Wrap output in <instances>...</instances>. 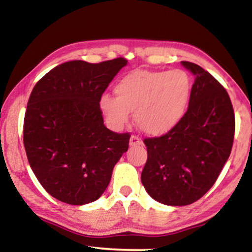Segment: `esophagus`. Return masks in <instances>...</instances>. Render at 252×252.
<instances>
[{
	"mask_svg": "<svg viewBox=\"0 0 252 252\" xmlns=\"http://www.w3.org/2000/svg\"><path fill=\"white\" fill-rule=\"evenodd\" d=\"M129 144L132 147L141 146V144H142V140H141V137H139L137 135H132L129 139Z\"/></svg>",
	"mask_w": 252,
	"mask_h": 252,
	"instance_id": "obj_1",
	"label": "esophagus"
}]
</instances>
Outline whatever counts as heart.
I'll return each mask as SVG.
<instances>
[{"mask_svg":"<svg viewBox=\"0 0 252 252\" xmlns=\"http://www.w3.org/2000/svg\"><path fill=\"white\" fill-rule=\"evenodd\" d=\"M192 79L187 71L137 70L117 82V97L104 94L99 109L108 123L122 128L134 112V120L142 132L164 135L179 125L188 110Z\"/></svg>","mask_w":252,"mask_h":252,"instance_id":"heart-1","label":"heart"}]
</instances>
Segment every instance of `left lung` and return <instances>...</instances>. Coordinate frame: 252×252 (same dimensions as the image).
<instances>
[{
  "mask_svg": "<svg viewBox=\"0 0 252 252\" xmlns=\"http://www.w3.org/2000/svg\"><path fill=\"white\" fill-rule=\"evenodd\" d=\"M195 75L188 110L179 125L164 135L147 137L148 159L141 181L157 202L191 204L215 185L228 159L235 116L228 93L208 71L181 62Z\"/></svg>",
  "mask_w": 252,
  "mask_h": 252,
  "instance_id": "8db88e82",
  "label": "left lung"
}]
</instances>
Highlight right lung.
I'll list each match as a JSON object with an SVG mask.
<instances>
[{"mask_svg": "<svg viewBox=\"0 0 252 252\" xmlns=\"http://www.w3.org/2000/svg\"><path fill=\"white\" fill-rule=\"evenodd\" d=\"M127 64L71 61L43 75L31 93L24 119L27 159L41 186L58 201L88 204L101 197L129 133L106 128L99 98Z\"/></svg>", "mask_w": 252, "mask_h": 252, "instance_id": "obj_1", "label": "right lung"}]
</instances>
